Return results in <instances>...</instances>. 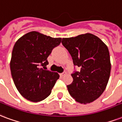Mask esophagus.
<instances>
[{"instance_id": "1", "label": "esophagus", "mask_w": 122, "mask_h": 122, "mask_svg": "<svg viewBox=\"0 0 122 122\" xmlns=\"http://www.w3.org/2000/svg\"><path fill=\"white\" fill-rule=\"evenodd\" d=\"M65 74H66V72H64L61 73V74H60V76L63 77V76H65Z\"/></svg>"}]
</instances>
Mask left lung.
<instances>
[{
    "mask_svg": "<svg viewBox=\"0 0 122 122\" xmlns=\"http://www.w3.org/2000/svg\"><path fill=\"white\" fill-rule=\"evenodd\" d=\"M62 45L80 70L72 74L73 81L67 85L70 96L77 102L89 103L102 95L109 81L111 65L109 49L91 33L63 38Z\"/></svg>",
    "mask_w": 122,
    "mask_h": 122,
    "instance_id": "8db88e82",
    "label": "left lung"
}]
</instances>
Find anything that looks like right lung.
I'll use <instances>...</instances> for the list:
<instances>
[{
  "label": "right lung",
  "mask_w": 122,
  "mask_h": 122,
  "mask_svg": "<svg viewBox=\"0 0 122 122\" xmlns=\"http://www.w3.org/2000/svg\"><path fill=\"white\" fill-rule=\"evenodd\" d=\"M61 42V38L31 31L15 43L10 61L11 73L15 86L26 100L37 102L51 94L59 76L46 70L47 58Z\"/></svg>",
  "instance_id": "obj_1"
}]
</instances>
